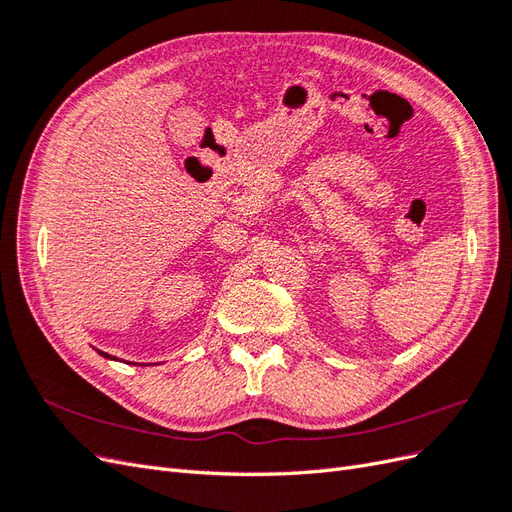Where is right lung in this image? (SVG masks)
Instances as JSON below:
<instances>
[{"label":"right lung","mask_w":512,"mask_h":512,"mask_svg":"<svg viewBox=\"0 0 512 512\" xmlns=\"http://www.w3.org/2000/svg\"><path fill=\"white\" fill-rule=\"evenodd\" d=\"M98 352H100V350H98ZM100 354H102V356H106V359H113V356H111V354H106V352H100Z\"/></svg>","instance_id":"obj_1"}]
</instances>
